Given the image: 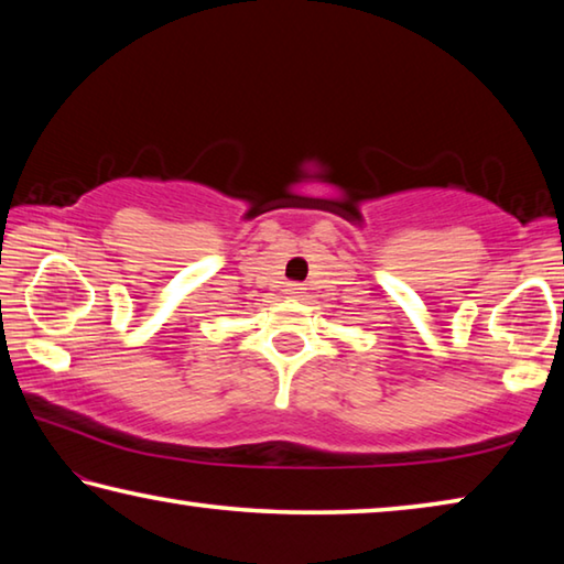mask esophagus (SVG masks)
Instances as JSON below:
<instances>
[{
    "label": "esophagus",
    "instance_id": "esophagus-1",
    "mask_svg": "<svg viewBox=\"0 0 564 564\" xmlns=\"http://www.w3.org/2000/svg\"><path fill=\"white\" fill-rule=\"evenodd\" d=\"M285 293L291 295V299H301L305 293V285L303 283H285Z\"/></svg>",
    "mask_w": 564,
    "mask_h": 564
}]
</instances>
